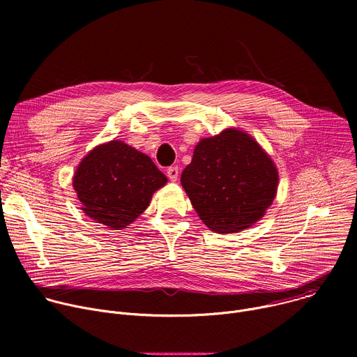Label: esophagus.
Segmentation results:
<instances>
[{
	"label": "esophagus",
	"mask_w": 357,
	"mask_h": 357,
	"mask_svg": "<svg viewBox=\"0 0 357 357\" xmlns=\"http://www.w3.org/2000/svg\"><path fill=\"white\" fill-rule=\"evenodd\" d=\"M167 175H168V178H169L172 182H176V181H178V176H179V168H178V167H169L168 171H167Z\"/></svg>",
	"instance_id": "34e87169"
}]
</instances>
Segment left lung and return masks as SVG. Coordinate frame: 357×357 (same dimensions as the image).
I'll return each instance as SVG.
<instances>
[{
  "label": "left lung",
  "mask_w": 357,
  "mask_h": 357,
  "mask_svg": "<svg viewBox=\"0 0 357 357\" xmlns=\"http://www.w3.org/2000/svg\"><path fill=\"white\" fill-rule=\"evenodd\" d=\"M278 179L264 148L238 128L202 138L181 175L200 220L220 234L238 233L259 222L273 205Z\"/></svg>",
  "instance_id": "8db88e82"
}]
</instances>
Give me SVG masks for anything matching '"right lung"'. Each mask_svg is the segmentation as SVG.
<instances>
[{
    "label": "right lung",
    "mask_w": 357,
    "mask_h": 357,
    "mask_svg": "<svg viewBox=\"0 0 357 357\" xmlns=\"http://www.w3.org/2000/svg\"><path fill=\"white\" fill-rule=\"evenodd\" d=\"M167 182L148 155L120 139L89 151L73 175L83 213L110 230L135 222Z\"/></svg>",
    "instance_id": "right-lung-1"
}]
</instances>
